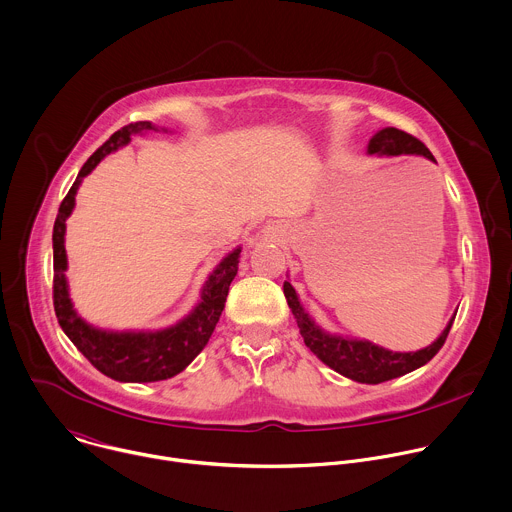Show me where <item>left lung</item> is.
<instances>
[{
    "mask_svg": "<svg viewBox=\"0 0 512 512\" xmlns=\"http://www.w3.org/2000/svg\"><path fill=\"white\" fill-rule=\"evenodd\" d=\"M368 156H424L430 162H434L428 148L416 140L414 136L396 130V128H382L378 130L366 146ZM284 296L286 302L296 318V324L300 328V334L304 338V344L334 372L360 382V384H380L398 376H404L420 366H424L432 356L442 348L448 330L454 322V316L448 320L444 330L438 334V338L414 352H394L384 346H378L364 338H352L336 332L324 330L304 308L300 302L298 292L294 286L286 280L284 282Z\"/></svg>",
    "mask_w": 512,
    "mask_h": 512,
    "instance_id": "obj_1",
    "label": "left lung"
}]
</instances>
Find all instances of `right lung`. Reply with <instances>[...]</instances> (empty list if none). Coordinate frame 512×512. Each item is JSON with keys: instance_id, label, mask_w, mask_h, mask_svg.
Segmentation results:
<instances>
[{"instance_id": "add662e5", "label": "right lung", "mask_w": 512, "mask_h": 512, "mask_svg": "<svg viewBox=\"0 0 512 512\" xmlns=\"http://www.w3.org/2000/svg\"><path fill=\"white\" fill-rule=\"evenodd\" d=\"M146 132H172L152 122H136L118 130L92 158L82 166L74 186L64 198L54 224V308L58 322L74 346L108 378L118 382H158L180 374L208 344L234 276L242 246L228 252L202 284L196 306L176 324L158 330H110L84 320L70 298L66 278V220L76 208V194L88 174L110 154L128 146L134 136Z\"/></svg>"}]
</instances>
